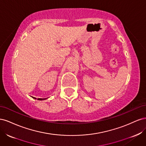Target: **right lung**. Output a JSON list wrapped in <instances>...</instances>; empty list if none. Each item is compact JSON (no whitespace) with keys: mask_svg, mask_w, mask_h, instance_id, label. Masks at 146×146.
Segmentation results:
<instances>
[{"mask_svg":"<svg viewBox=\"0 0 146 146\" xmlns=\"http://www.w3.org/2000/svg\"><path fill=\"white\" fill-rule=\"evenodd\" d=\"M33 99H36V98H33ZM47 98H46V99H38V100H46V99H47Z\"/></svg>","mask_w":146,"mask_h":146,"instance_id":"add662e5","label":"right lung"}]
</instances>
